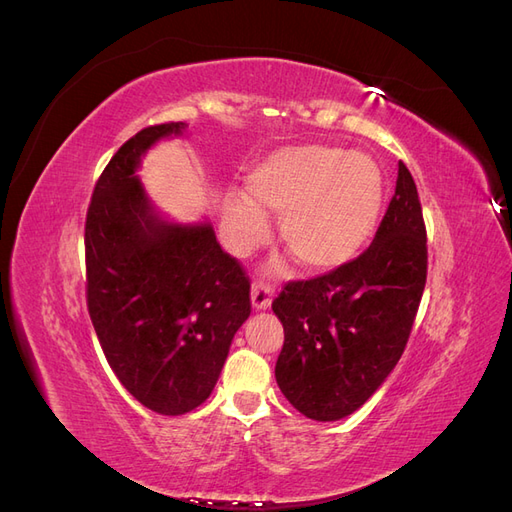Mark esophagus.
Here are the masks:
<instances>
[{
  "label": "esophagus",
  "instance_id": "1",
  "mask_svg": "<svg viewBox=\"0 0 512 512\" xmlns=\"http://www.w3.org/2000/svg\"><path fill=\"white\" fill-rule=\"evenodd\" d=\"M273 301V286L267 282H254L252 286V305L256 309H267Z\"/></svg>",
  "mask_w": 512,
  "mask_h": 512
}]
</instances>
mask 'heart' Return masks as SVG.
<instances>
[{
    "label": "heart",
    "mask_w": 512,
    "mask_h": 512,
    "mask_svg": "<svg viewBox=\"0 0 512 512\" xmlns=\"http://www.w3.org/2000/svg\"><path fill=\"white\" fill-rule=\"evenodd\" d=\"M247 198L230 200L224 232L237 254L269 237L265 213L280 218L286 250L309 271L342 269L374 239L384 209V175L361 151L301 145L271 153L247 175Z\"/></svg>",
    "instance_id": "b5f03b06"
}]
</instances>
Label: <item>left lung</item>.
I'll return each instance as SVG.
<instances>
[{
	"instance_id": "1",
	"label": "left lung",
	"mask_w": 512,
	"mask_h": 512,
	"mask_svg": "<svg viewBox=\"0 0 512 512\" xmlns=\"http://www.w3.org/2000/svg\"><path fill=\"white\" fill-rule=\"evenodd\" d=\"M427 282V230L416 183L399 162L374 241L350 265L284 284L275 380L314 421H339L376 393L404 354Z\"/></svg>"
}]
</instances>
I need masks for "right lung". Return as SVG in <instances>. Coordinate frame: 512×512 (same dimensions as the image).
Wrapping results in <instances>:
<instances>
[{
  "label": "right lung",
  "instance_id": "1",
  "mask_svg": "<svg viewBox=\"0 0 512 512\" xmlns=\"http://www.w3.org/2000/svg\"><path fill=\"white\" fill-rule=\"evenodd\" d=\"M183 121L143 128L96 181L85 220L87 309L108 365L158 414L211 395L237 329L252 312L250 277L209 224L160 222L134 170Z\"/></svg>",
  "mask_w": 512,
  "mask_h": 512
}]
</instances>
